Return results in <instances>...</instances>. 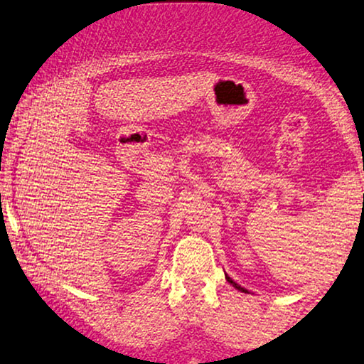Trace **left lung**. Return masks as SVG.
I'll return each mask as SVG.
<instances>
[{
  "mask_svg": "<svg viewBox=\"0 0 364 364\" xmlns=\"http://www.w3.org/2000/svg\"><path fill=\"white\" fill-rule=\"evenodd\" d=\"M225 279H227V280H228V282L233 285V287H235V289H238V291H242V292H247V294H248V291H247V289H243V287H242V285H238L237 282H233V279H232V277H228V275H225Z\"/></svg>",
  "mask_w": 364,
  "mask_h": 364,
  "instance_id": "left-lung-1",
  "label": "left lung"
}]
</instances>
